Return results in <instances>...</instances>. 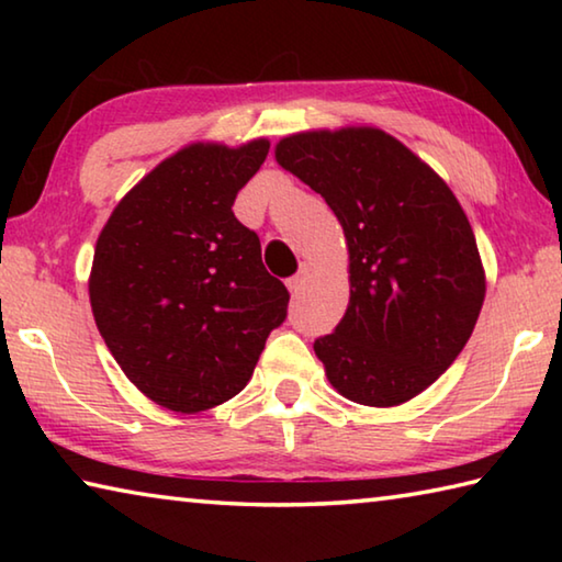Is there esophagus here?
Listing matches in <instances>:
<instances>
[{"mask_svg": "<svg viewBox=\"0 0 562 562\" xmlns=\"http://www.w3.org/2000/svg\"><path fill=\"white\" fill-rule=\"evenodd\" d=\"M310 274H312V268H310L307 262H304L302 268H300V272L294 274V278H290V280H288V290H290L292 294L302 292V288H304V284H307V280H310Z\"/></svg>", "mask_w": 562, "mask_h": 562, "instance_id": "34e87169", "label": "esophagus"}]
</instances>
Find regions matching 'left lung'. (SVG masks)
Listing matches in <instances>:
<instances>
[{
  "label": "left lung",
  "mask_w": 562,
  "mask_h": 562,
  "mask_svg": "<svg viewBox=\"0 0 562 562\" xmlns=\"http://www.w3.org/2000/svg\"><path fill=\"white\" fill-rule=\"evenodd\" d=\"M274 160L325 198L345 231L349 304L315 341L329 384L364 406L406 404L461 355L486 297L461 203L429 164L374 126L292 133Z\"/></svg>",
  "instance_id": "left-lung-1"
}]
</instances>
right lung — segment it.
<instances>
[{"mask_svg":"<svg viewBox=\"0 0 562 562\" xmlns=\"http://www.w3.org/2000/svg\"><path fill=\"white\" fill-rule=\"evenodd\" d=\"M268 150V138L183 146L121 198L97 240V327L128 382L170 412H207L240 394L288 317V288L233 213Z\"/></svg>","mask_w":562,"mask_h":562,"instance_id":"obj_1","label":"right lung"}]
</instances>
